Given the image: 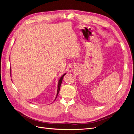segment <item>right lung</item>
Returning a JSON list of instances; mask_svg holds the SVG:
<instances>
[{"mask_svg":"<svg viewBox=\"0 0 134 134\" xmlns=\"http://www.w3.org/2000/svg\"><path fill=\"white\" fill-rule=\"evenodd\" d=\"M10 74H11V69H10ZM66 74V73H65L64 74H63L62 76L60 77V78L59 79V82H58V90H57V94H56V98L55 99L57 98L58 97V95L59 94V91H60V86H61V84H62V83L63 82V79L64 78V76H65V75Z\"/></svg>","mask_w":134,"mask_h":134,"instance_id":"right-lung-1","label":"right lung"}]
</instances>
